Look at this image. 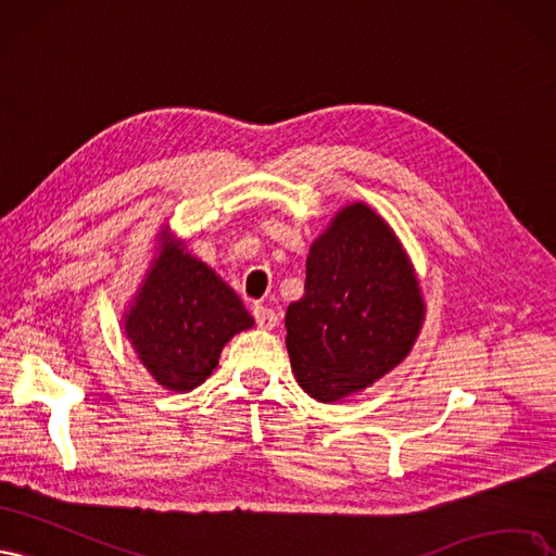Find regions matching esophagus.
<instances>
[{
    "mask_svg": "<svg viewBox=\"0 0 556 556\" xmlns=\"http://www.w3.org/2000/svg\"><path fill=\"white\" fill-rule=\"evenodd\" d=\"M254 318H256V326L261 330H273L279 320L270 307H254Z\"/></svg>",
    "mask_w": 556,
    "mask_h": 556,
    "instance_id": "obj_1",
    "label": "esophagus"
}]
</instances>
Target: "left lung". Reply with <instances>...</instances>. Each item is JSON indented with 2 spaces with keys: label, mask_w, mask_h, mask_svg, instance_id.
<instances>
[{
  "label": "left lung",
  "mask_w": 556,
  "mask_h": 556,
  "mask_svg": "<svg viewBox=\"0 0 556 556\" xmlns=\"http://www.w3.org/2000/svg\"><path fill=\"white\" fill-rule=\"evenodd\" d=\"M416 267L397 232L355 201L312 242L304 295L286 309L298 386L332 404L395 369L425 324Z\"/></svg>",
  "instance_id": "left-lung-1"
}]
</instances>
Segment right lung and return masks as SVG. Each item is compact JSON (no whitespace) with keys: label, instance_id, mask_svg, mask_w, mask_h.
I'll return each instance as SVG.
<instances>
[{"label":"right lung","instance_id":"obj_1","mask_svg":"<svg viewBox=\"0 0 556 556\" xmlns=\"http://www.w3.org/2000/svg\"><path fill=\"white\" fill-rule=\"evenodd\" d=\"M254 318L230 286L187 252L170 226L156 232V249L138 291L122 314V332L166 390L199 388L219 365L222 349Z\"/></svg>","mask_w":556,"mask_h":556}]
</instances>
